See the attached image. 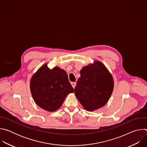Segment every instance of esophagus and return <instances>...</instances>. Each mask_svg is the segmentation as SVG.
<instances>
[{
	"mask_svg": "<svg viewBox=\"0 0 147 147\" xmlns=\"http://www.w3.org/2000/svg\"><path fill=\"white\" fill-rule=\"evenodd\" d=\"M71 84L72 87H73V88H74L75 87H76V82H71Z\"/></svg>",
	"mask_w": 147,
	"mask_h": 147,
	"instance_id": "obj_1",
	"label": "esophagus"
}]
</instances>
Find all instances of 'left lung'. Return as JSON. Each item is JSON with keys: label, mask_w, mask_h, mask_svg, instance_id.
Instances as JSON below:
<instances>
[{"label": "left lung", "mask_w": 147, "mask_h": 147, "mask_svg": "<svg viewBox=\"0 0 147 147\" xmlns=\"http://www.w3.org/2000/svg\"><path fill=\"white\" fill-rule=\"evenodd\" d=\"M113 87V79L109 70L100 61H94L80 70L74 93L84 108L94 111L108 102Z\"/></svg>", "instance_id": "8db88e82"}]
</instances>
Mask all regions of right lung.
<instances>
[{"instance_id": "add662e5", "label": "right lung", "mask_w": 147, "mask_h": 147, "mask_svg": "<svg viewBox=\"0 0 147 147\" xmlns=\"http://www.w3.org/2000/svg\"><path fill=\"white\" fill-rule=\"evenodd\" d=\"M30 90L37 105L48 112L60 108L67 95L74 92L65 70L59 67L50 69L47 64L32 76Z\"/></svg>"}]
</instances>
